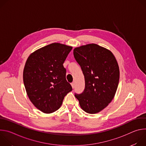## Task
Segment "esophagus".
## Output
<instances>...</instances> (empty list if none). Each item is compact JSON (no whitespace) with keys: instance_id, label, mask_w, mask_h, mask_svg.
I'll return each mask as SVG.
<instances>
[{"instance_id":"34e87169","label":"esophagus","mask_w":146,"mask_h":146,"mask_svg":"<svg viewBox=\"0 0 146 146\" xmlns=\"http://www.w3.org/2000/svg\"><path fill=\"white\" fill-rule=\"evenodd\" d=\"M74 85H75V84H74V82H72V83H71V86H72V87L73 88H74Z\"/></svg>"}]
</instances>
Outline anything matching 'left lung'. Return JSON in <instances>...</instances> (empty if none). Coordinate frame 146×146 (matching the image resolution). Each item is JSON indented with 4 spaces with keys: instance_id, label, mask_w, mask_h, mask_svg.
<instances>
[{
    "instance_id": "left-lung-1",
    "label": "left lung",
    "mask_w": 146,
    "mask_h": 146,
    "mask_svg": "<svg viewBox=\"0 0 146 146\" xmlns=\"http://www.w3.org/2000/svg\"><path fill=\"white\" fill-rule=\"evenodd\" d=\"M73 54L85 78L84 91L75 97L84 111L98 113L115 96L119 78L117 61L110 50L94 43L75 48Z\"/></svg>"
}]
</instances>
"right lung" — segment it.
<instances>
[{
	"instance_id": "1",
	"label": "right lung",
	"mask_w": 146,
	"mask_h": 146,
	"mask_svg": "<svg viewBox=\"0 0 146 146\" xmlns=\"http://www.w3.org/2000/svg\"><path fill=\"white\" fill-rule=\"evenodd\" d=\"M72 48L54 43L36 50L26 61L23 80L27 94L43 113H52L59 109L65 96L72 91L63 65Z\"/></svg>"
}]
</instances>
